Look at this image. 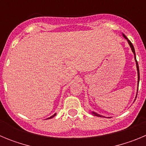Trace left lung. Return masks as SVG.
Wrapping results in <instances>:
<instances>
[{
  "label": "left lung",
  "mask_w": 146,
  "mask_h": 146,
  "mask_svg": "<svg viewBox=\"0 0 146 146\" xmlns=\"http://www.w3.org/2000/svg\"><path fill=\"white\" fill-rule=\"evenodd\" d=\"M123 36L124 37V38H126V40H127V42H128L129 44L130 47H131V51H132V52H133V53H134V55H135V62H136L137 70V78H138V79H137V86H139V82H140V71H139V66H138V63H137V59H136V55H135V48H134L133 44H131V42H130V41H129V40L128 39V38H127V37H126L124 34H123ZM137 90H138V87H137ZM135 98H137V96H136V97H135ZM91 114L93 115H95V116L102 117V118H103V117H104V118H105V116H103V115H102L98 114V113H96V112H94V111H93V112H91ZM106 118H107V117H106ZM108 118H111V117H108Z\"/></svg>",
  "instance_id": "left-lung-1"
}]
</instances>
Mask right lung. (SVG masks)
Here are the masks:
<instances>
[{
	"label": "right lung",
	"instance_id": "1",
	"mask_svg": "<svg viewBox=\"0 0 146 146\" xmlns=\"http://www.w3.org/2000/svg\"><path fill=\"white\" fill-rule=\"evenodd\" d=\"M55 115H56V113H55V114H54V115H52V116H50V118H47V119H50V118H53V117H54V116H55Z\"/></svg>",
	"mask_w": 146,
	"mask_h": 146
}]
</instances>
